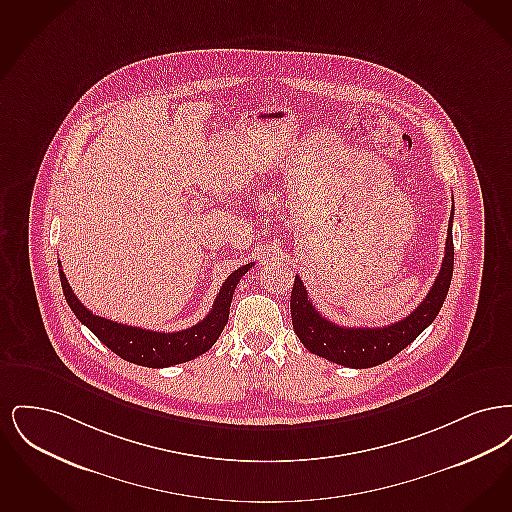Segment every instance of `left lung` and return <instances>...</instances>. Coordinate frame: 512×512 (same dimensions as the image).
I'll return each instance as SVG.
<instances>
[{"instance_id":"8db88e82","label":"left lung","mask_w":512,"mask_h":512,"mask_svg":"<svg viewBox=\"0 0 512 512\" xmlns=\"http://www.w3.org/2000/svg\"><path fill=\"white\" fill-rule=\"evenodd\" d=\"M453 213L447 228L445 257L439 268L438 278L424 301L409 317L384 326V328H343L330 322L313 307L301 278L293 282L292 307L293 330L301 343L318 357L349 368H370L382 365L411 345L438 317L441 305L449 292L453 276Z\"/></svg>"}]
</instances>
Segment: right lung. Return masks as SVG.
<instances>
[{
    "label": "right lung",
    "mask_w": 512,
    "mask_h": 512,
    "mask_svg": "<svg viewBox=\"0 0 512 512\" xmlns=\"http://www.w3.org/2000/svg\"><path fill=\"white\" fill-rule=\"evenodd\" d=\"M251 267L253 263L234 270L224 280L209 315L192 328H186L180 332H153L146 328L128 326L109 318L98 317L78 301L71 284L67 282L65 272L61 270V265H59V278H61L65 299L73 309L74 315L84 326L92 330V334L101 343H105L113 353H117L128 363L149 366V368H165V366L192 361L215 345V341L219 340L220 332L228 322L234 290L242 280V276Z\"/></svg>",
    "instance_id": "1"
}]
</instances>
